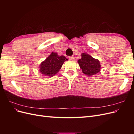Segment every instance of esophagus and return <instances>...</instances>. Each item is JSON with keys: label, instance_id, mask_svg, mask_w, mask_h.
<instances>
[{"label": "esophagus", "instance_id": "1", "mask_svg": "<svg viewBox=\"0 0 134 134\" xmlns=\"http://www.w3.org/2000/svg\"><path fill=\"white\" fill-rule=\"evenodd\" d=\"M69 60H71V61H73V60H75V58L74 57V56H70L69 57Z\"/></svg>", "mask_w": 134, "mask_h": 134}]
</instances>
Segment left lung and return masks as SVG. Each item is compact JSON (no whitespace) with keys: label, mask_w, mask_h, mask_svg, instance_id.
<instances>
[{"label":"left lung","mask_w":134,"mask_h":134,"mask_svg":"<svg viewBox=\"0 0 134 134\" xmlns=\"http://www.w3.org/2000/svg\"><path fill=\"white\" fill-rule=\"evenodd\" d=\"M81 56L82 58L78 60V63L84 74L92 76L100 71L101 65L98 59L93 58L87 53H82Z\"/></svg>","instance_id":"left-lung-1"}]
</instances>
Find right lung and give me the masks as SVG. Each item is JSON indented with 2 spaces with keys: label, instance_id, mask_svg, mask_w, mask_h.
I'll return each instance as SVG.
<instances>
[{
  "label": "right lung",
  "instance_id": "obj_1",
  "mask_svg": "<svg viewBox=\"0 0 134 134\" xmlns=\"http://www.w3.org/2000/svg\"><path fill=\"white\" fill-rule=\"evenodd\" d=\"M66 60L68 59L64 56H59L56 52H52L40 64L39 71L44 76L51 78L58 73Z\"/></svg>",
  "mask_w": 134,
  "mask_h": 134
}]
</instances>
